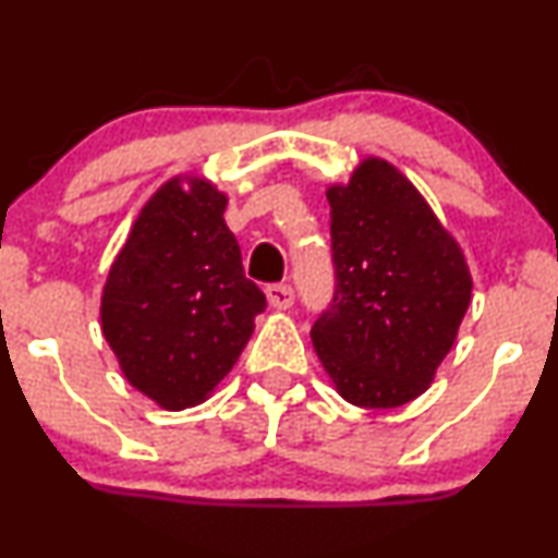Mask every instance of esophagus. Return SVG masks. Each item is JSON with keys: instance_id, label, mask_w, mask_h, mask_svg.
Here are the masks:
<instances>
[{"instance_id": "obj_1", "label": "esophagus", "mask_w": 558, "mask_h": 558, "mask_svg": "<svg viewBox=\"0 0 558 558\" xmlns=\"http://www.w3.org/2000/svg\"><path fill=\"white\" fill-rule=\"evenodd\" d=\"M265 296L272 310H288V306L293 304V288L283 283H272L265 288Z\"/></svg>"}]
</instances>
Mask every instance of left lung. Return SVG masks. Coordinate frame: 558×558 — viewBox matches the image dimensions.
I'll list each match as a JSON object with an SVG mask.
<instances>
[{"mask_svg":"<svg viewBox=\"0 0 558 558\" xmlns=\"http://www.w3.org/2000/svg\"><path fill=\"white\" fill-rule=\"evenodd\" d=\"M328 202L336 296L312 343L345 401L403 407L457 341L472 296L464 252L388 159L364 157Z\"/></svg>","mask_w":558,"mask_h":558,"instance_id":"8db88e82","label":"left lung"}]
</instances>
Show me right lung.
Segmentation results:
<instances>
[{"instance_id":"obj_1","label":"right lung","mask_w":558,"mask_h":558,"mask_svg":"<svg viewBox=\"0 0 558 558\" xmlns=\"http://www.w3.org/2000/svg\"><path fill=\"white\" fill-rule=\"evenodd\" d=\"M226 207L204 175H172L141 207L101 291V332L125 380L168 412L213 396L265 310Z\"/></svg>"}]
</instances>
